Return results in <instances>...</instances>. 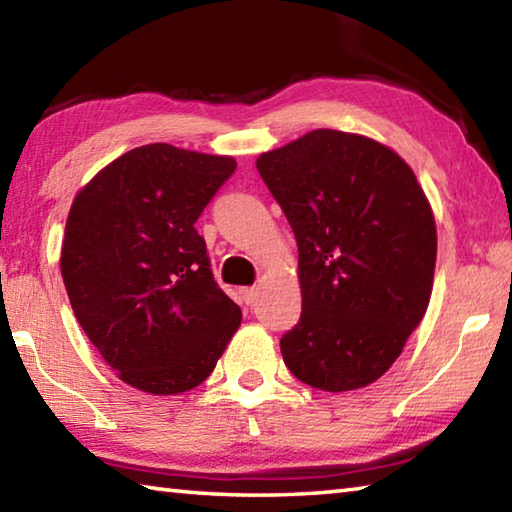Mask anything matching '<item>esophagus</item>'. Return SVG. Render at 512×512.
Masks as SVG:
<instances>
[{
    "label": "esophagus",
    "mask_w": 512,
    "mask_h": 512,
    "mask_svg": "<svg viewBox=\"0 0 512 512\" xmlns=\"http://www.w3.org/2000/svg\"><path fill=\"white\" fill-rule=\"evenodd\" d=\"M239 293H241V298H244L246 305H250V302H255V298H257V287H244V289H239Z\"/></svg>",
    "instance_id": "1"
}]
</instances>
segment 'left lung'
<instances>
[{
  "mask_svg": "<svg viewBox=\"0 0 512 512\" xmlns=\"http://www.w3.org/2000/svg\"><path fill=\"white\" fill-rule=\"evenodd\" d=\"M257 171L298 241L302 314L284 363L327 393L372 384L429 307L438 244L418 178L388 146L332 128L262 153Z\"/></svg>",
  "mask_w": 512,
  "mask_h": 512,
  "instance_id": "1",
  "label": "left lung"
}]
</instances>
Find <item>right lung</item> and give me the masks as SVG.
<instances>
[{"mask_svg": "<svg viewBox=\"0 0 512 512\" xmlns=\"http://www.w3.org/2000/svg\"><path fill=\"white\" fill-rule=\"evenodd\" d=\"M235 169L230 155L137 146L103 167L69 207L60 273L74 316L137 391H192L241 325L194 228Z\"/></svg>", "mask_w": 512, "mask_h": 512, "instance_id": "add662e5", "label": "right lung"}]
</instances>
